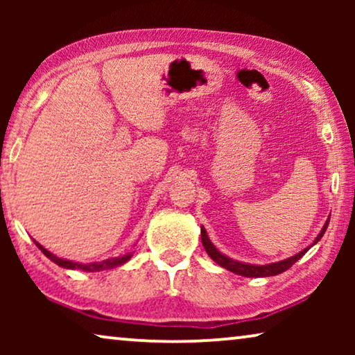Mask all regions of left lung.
Wrapping results in <instances>:
<instances>
[{
	"instance_id": "1",
	"label": "left lung",
	"mask_w": 355,
	"mask_h": 355,
	"mask_svg": "<svg viewBox=\"0 0 355 355\" xmlns=\"http://www.w3.org/2000/svg\"><path fill=\"white\" fill-rule=\"evenodd\" d=\"M328 223L329 221L324 223L323 230L320 231V234L317 236V239L313 241L312 245H315L320 239H322L323 234H324V231H327V227H328ZM202 244H203V247H205L207 254L213 259V261H216L218 265L223 266V268L232 271V273L245 276V278H265V276H276V275L283 273V271L289 270L291 266L295 263V261L302 259V257L305 255V252L310 249V247H307V249H304L302 252H299V254H295L294 257H289V259H286V260L276 261V263H270V265H249V263H241V261H236V260L230 259V257L223 255L221 252L218 250L216 247L211 244L210 239H208V234H207L205 227H203V226H202Z\"/></svg>"
}]
</instances>
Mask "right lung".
<instances>
[{"instance_id": "right-lung-1", "label": "right lung", "mask_w": 355, "mask_h": 355, "mask_svg": "<svg viewBox=\"0 0 355 355\" xmlns=\"http://www.w3.org/2000/svg\"><path fill=\"white\" fill-rule=\"evenodd\" d=\"M38 249H40L43 254H45L48 259L51 261H55L56 265L62 266V268H69V270H84V271H101V270H110V268H116V266L123 265L128 261L132 254H125L123 257H113V259H106L103 261H94V263H87V265H82V263H77V261H71V260H64V259H60V257L53 255L50 250H46L45 247L38 244L35 242Z\"/></svg>"}]
</instances>
